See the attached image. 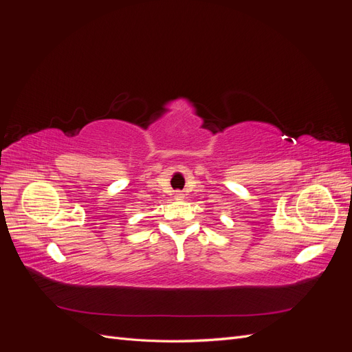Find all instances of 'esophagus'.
<instances>
[{
	"label": "esophagus",
	"instance_id": "obj_1",
	"mask_svg": "<svg viewBox=\"0 0 352 352\" xmlns=\"http://www.w3.org/2000/svg\"><path fill=\"white\" fill-rule=\"evenodd\" d=\"M175 199H184V194L179 192V190H176V192H175Z\"/></svg>",
	"mask_w": 352,
	"mask_h": 352
}]
</instances>
